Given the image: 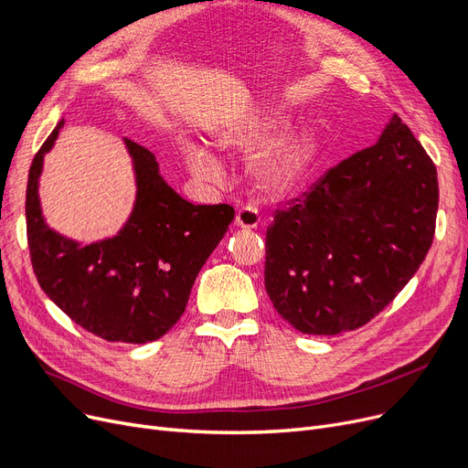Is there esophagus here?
<instances>
[{
    "mask_svg": "<svg viewBox=\"0 0 468 468\" xmlns=\"http://www.w3.org/2000/svg\"><path fill=\"white\" fill-rule=\"evenodd\" d=\"M259 225H261V215H259V211L255 207L246 206V207H241L236 213V227L238 229L251 230V229H257Z\"/></svg>",
    "mask_w": 468,
    "mask_h": 468,
    "instance_id": "1",
    "label": "esophagus"
}]
</instances>
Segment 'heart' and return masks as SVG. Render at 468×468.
<instances>
[{"label": "heart", "instance_id": "1", "mask_svg": "<svg viewBox=\"0 0 468 468\" xmlns=\"http://www.w3.org/2000/svg\"><path fill=\"white\" fill-rule=\"evenodd\" d=\"M285 123L282 120H271L262 123H253L239 131H232L229 135H222L218 144L222 150L229 152H253L264 143L272 141L283 131ZM316 150L314 133L301 131L299 135L285 139L272 150L266 152L253 167V176L259 188L266 192H282L292 185L299 173L304 169L308 160L313 158ZM185 160L190 171L204 181L222 179V165L215 158V154L202 144L186 143Z\"/></svg>", "mask_w": 468, "mask_h": 468}]
</instances>
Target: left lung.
Here are the masks:
<instances>
[{
    "label": "left lung",
    "instance_id": "8db88e82",
    "mask_svg": "<svg viewBox=\"0 0 468 468\" xmlns=\"http://www.w3.org/2000/svg\"><path fill=\"white\" fill-rule=\"evenodd\" d=\"M436 211V165L394 114L373 146L274 211L264 287L276 313L308 335L366 325L425 261Z\"/></svg>",
    "mask_w": 468,
    "mask_h": 468
}]
</instances>
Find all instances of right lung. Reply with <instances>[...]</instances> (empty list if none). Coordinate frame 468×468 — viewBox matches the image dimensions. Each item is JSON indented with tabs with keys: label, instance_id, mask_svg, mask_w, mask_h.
<instances>
[{
	"label": "right lung",
	"instance_id": "obj_1",
	"mask_svg": "<svg viewBox=\"0 0 468 468\" xmlns=\"http://www.w3.org/2000/svg\"><path fill=\"white\" fill-rule=\"evenodd\" d=\"M62 123L28 171L27 236L36 278L66 316L104 341L160 339L183 316L194 280L229 230L234 207L186 202L162 179L154 154L125 139L137 175L135 209L118 236L81 248L46 225L37 199L43 154Z\"/></svg>",
	"mask_w": 468,
	"mask_h": 468
}]
</instances>
